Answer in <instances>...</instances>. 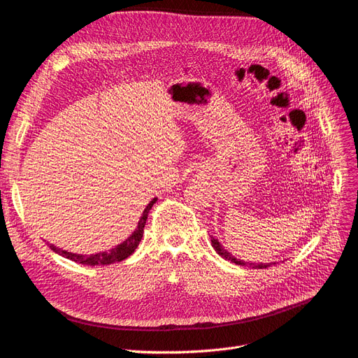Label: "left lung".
<instances>
[{"label":"left lung","mask_w":358,"mask_h":358,"mask_svg":"<svg viewBox=\"0 0 358 358\" xmlns=\"http://www.w3.org/2000/svg\"><path fill=\"white\" fill-rule=\"evenodd\" d=\"M211 245H213L214 250H216V252H217L219 255L223 257V259L231 260L232 263L239 264V266H250V267H254V268H266V267H268L270 264H275V263H260V264H255V263H248V262H244V260H238L236 257H234L231 252L226 251V250L222 247L220 242H219L216 238H213V236H211Z\"/></svg>","instance_id":"1"}]
</instances>
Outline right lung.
<instances>
[{"instance_id":"1","label":"right lung","mask_w":358,"mask_h":358,"mask_svg":"<svg viewBox=\"0 0 358 358\" xmlns=\"http://www.w3.org/2000/svg\"><path fill=\"white\" fill-rule=\"evenodd\" d=\"M157 201V198H152V201H150V204L145 207V210L142 211V216L138 222V226L134 231V234L127 238L126 241H123L122 244H119L117 247L111 248L110 251H103V252H96V254H76V252H69L64 251L62 248H57L52 244H48L50 248L60 254L66 259L75 262V263H80V264H87V266H107V264H113V263H117L122 262L124 259H127L139 245V242L142 239V235H144V227L148 219V213L151 210V207L154 206V203Z\"/></svg>"}]
</instances>
